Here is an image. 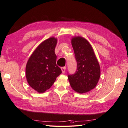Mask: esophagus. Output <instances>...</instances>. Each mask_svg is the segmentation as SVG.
Returning a JSON list of instances; mask_svg holds the SVG:
<instances>
[{
    "instance_id": "34e87169",
    "label": "esophagus",
    "mask_w": 128,
    "mask_h": 128,
    "mask_svg": "<svg viewBox=\"0 0 128 128\" xmlns=\"http://www.w3.org/2000/svg\"><path fill=\"white\" fill-rule=\"evenodd\" d=\"M61 69L62 70V73H64L65 71H66V67H62Z\"/></svg>"
}]
</instances>
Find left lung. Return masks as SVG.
I'll return each instance as SVG.
<instances>
[{
  "instance_id": "obj_1",
  "label": "left lung",
  "mask_w": 128,
  "mask_h": 128,
  "mask_svg": "<svg viewBox=\"0 0 128 128\" xmlns=\"http://www.w3.org/2000/svg\"><path fill=\"white\" fill-rule=\"evenodd\" d=\"M71 43L77 62V70L68 74L71 88L77 92L83 94L96 87L100 77V67L91 44L85 38L74 37Z\"/></svg>"
}]
</instances>
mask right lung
Returning a JSON list of instances; mask_svg holds the SVG:
<instances>
[{"mask_svg":"<svg viewBox=\"0 0 128 128\" xmlns=\"http://www.w3.org/2000/svg\"><path fill=\"white\" fill-rule=\"evenodd\" d=\"M57 41V38L50 37L42 42L26 64V80L31 88L40 93L49 89L62 73L61 68L56 64L54 49Z\"/></svg>","mask_w":128,"mask_h":128,"instance_id":"1","label":"right lung"}]
</instances>
